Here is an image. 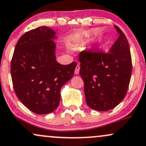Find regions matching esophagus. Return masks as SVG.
Here are the masks:
<instances>
[{
  "label": "esophagus",
  "mask_w": 146,
  "mask_h": 146,
  "mask_svg": "<svg viewBox=\"0 0 146 146\" xmlns=\"http://www.w3.org/2000/svg\"><path fill=\"white\" fill-rule=\"evenodd\" d=\"M80 66L79 65H78L76 66V67H75V74H76V75L79 74V73H80Z\"/></svg>",
  "instance_id": "34e87169"
}]
</instances>
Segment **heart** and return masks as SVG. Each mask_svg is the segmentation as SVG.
Here are the masks:
<instances>
[{"instance_id": "b5f03b06", "label": "heart", "mask_w": 146, "mask_h": 146, "mask_svg": "<svg viewBox=\"0 0 146 146\" xmlns=\"http://www.w3.org/2000/svg\"><path fill=\"white\" fill-rule=\"evenodd\" d=\"M99 32V30L98 29H92V30H90L89 31H88V32L84 33V34L81 35H80V37L81 38H86V37H90V36H92V35H95ZM103 40H104V35L103 34H101V33H100L99 34V35L97 36V37H96V40H95V43H94V45L95 46H99V45L102 43V42L103 41ZM71 46H68V50H71Z\"/></svg>"}]
</instances>
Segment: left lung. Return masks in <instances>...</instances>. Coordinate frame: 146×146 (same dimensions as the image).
<instances>
[{
  "mask_svg": "<svg viewBox=\"0 0 146 146\" xmlns=\"http://www.w3.org/2000/svg\"><path fill=\"white\" fill-rule=\"evenodd\" d=\"M119 36L109 53L82 52L80 73L89 108L106 111L125 97L132 73V60L127 38L116 26Z\"/></svg>",
  "mask_w": 146,
  "mask_h": 146,
  "instance_id": "8db88e82",
  "label": "left lung"
}]
</instances>
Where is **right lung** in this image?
Listing matches in <instances>:
<instances>
[{
  "instance_id": "1",
  "label": "right lung",
  "mask_w": 146,
  "mask_h": 146,
  "mask_svg": "<svg viewBox=\"0 0 146 146\" xmlns=\"http://www.w3.org/2000/svg\"><path fill=\"white\" fill-rule=\"evenodd\" d=\"M55 31L40 26L19 38L11 60L13 88L20 101L31 111L47 114L58 107L60 89L74 74L75 62L56 61Z\"/></svg>"
}]
</instances>
